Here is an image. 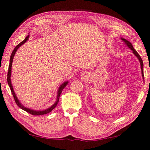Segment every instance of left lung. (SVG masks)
<instances>
[{"label": "left lung", "mask_w": 150, "mask_h": 150, "mask_svg": "<svg viewBox=\"0 0 150 150\" xmlns=\"http://www.w3.org/2000/svg\"><path fill=\"white\" fill-rule=\"evenodd\" d=\"M121 40H122L125 42V44H126V45L129 47V48L131 49V50H133V52L134 54H135L136 57H137V59H139V61L140 62V65H141V69H142V77H143V79L144 80V63H143V61L142 59V58L139 56V54L137 53V51H136L135 49L133 48V46H132V44L131 43V42H129L128 40H127L126 39H124V38H121Z\"/></svg>", "instance_id": "left-lung-1"}]
</instances>
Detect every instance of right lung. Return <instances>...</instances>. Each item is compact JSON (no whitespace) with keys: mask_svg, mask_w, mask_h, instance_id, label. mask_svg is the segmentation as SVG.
<instances>
[{"mask_svg":"<svg viewBox=\"0 0 150 150\" xmlns=\"http://www.w3.org/2000/svg\"><path fill=\"white\" fill-rule=\"evenodd\" d=\"M29 37H30V35H27V37L25 38V40H23V41H22L21 42H20V43L18 44V45L16 46L15 47L14 50H13L12 54H11V58H10V62H9V65H8V74H7V82H8V86H9V88L11 89V93H12V94L13 96V98H14V100L15 102H16V104L20 108H21L22 110L26 111L27 112L31 114V115H35V116H39V115H45V114L47 113H49L51 111H52L54 108H55L56 106H57V105L59 103V98H60V96L61 94V92L62 91V89L64 88V87H66L67 85L68 84V81H65L64 83H63L61 86H60V88H59V90H58V94H57V101L52 106L50 107L49 108H47L46 110H41V111H36V110H31L30 108H26V107L23 106V105H22L21 103H20V102L19 101V100L17 99V98L16 96V95H15V91L13 90V86H12V84H11V67H12V62H13V57H14L15 56V52H17V49L19 48L20 46L21 45H23L24 43H25V42H27V40H28Z\"/></svg>","mask_w":150,"mask_h":150,"instance_id":"right-lung-1","label":"right lung"}]
</instances>
